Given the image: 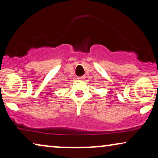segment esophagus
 <instances>
[{
  "mask_svg": "<svg viewBox=\"0 0 158 158\" xmlns=\"http://www.w3.org/2000/svg\"><path fill=\"white\" fill-rule=\"evenodd\" d=\"M78 79H79V80H82V79H85V76H78L77 78Z\"/></svg>",
  "mask_w": 158,
  "mask_h": 158,
  "instance_id": "34e87169",
  "label": "esophagus"
}]
</instances>
